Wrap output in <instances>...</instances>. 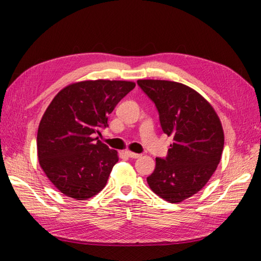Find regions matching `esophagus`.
I'll use <instances>...</instances> for the list:
<instances>
[{"label": "esophagus", "instance_id": "1", "mask_svg": "<svg viewBox=\"0 0 261 261\" xmlns=\"http://www.w3.org/2000/svg\"><path fill=\"white\" fill-rule=\"evenodd\" d=\"M125 154L129 158H134V159H137V158H139L141 156L140 153H136V152H132V151H129V150L125 151Z\"/></svg>", "mask_w": 261, "mask_h": 261}]
</instances>
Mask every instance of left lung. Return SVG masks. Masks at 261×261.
<instances>
[{
    "instance_id": "1",
    "label": "left lung",
    "mask_w": 261,
    "mask_h": 261,
    "mask_svg": "<svg viewBox=\"0 0 261 261\" xmlns=\"http://www.w3.org/2000/svg\"><path fill=\"white\" fill-rule=\"evenodd\" d=\"M138 85L154 103L164 134L174 139L165 158L147 177L149 186L169 203L201 191L220 163L224 135L219 116L203 96L184 84L140 80Z\"/></svg>"
}]
</instances>
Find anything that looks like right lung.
<instances>
[{"mask_svg":"<svg viewBox=\"0 0 261 261\" xmlns=\"http://www.w3.org/2000/svg\"><path fill=\"white\" fill-rule=\"evenodd\" d=\"M135 86L125 81L80 82L49 104L37 135L39 164L66 196L82 201L107 185L118 152L94 136L109 126V114Z\"/></svg>","mask_w":261,"mask_h":261,"instance_id":"add662e5","label":"right lung"}]
</instances>
